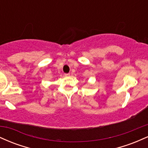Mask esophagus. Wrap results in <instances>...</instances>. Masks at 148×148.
<instances>
[{
	"instance_id": "1",
	"label": "esophagus",
	"mask_w": 148,
	"mask_h": 148,
	"mask_svg": "<svg viewBox=\"0 0 148 148\" xmlns=\"http://www.w3.org/2000/svg\"><path fill=\"white\" fill-rule=\"evenodd\" d=\"M64 76H70V74H64Z\"/></svg>"
}]
</instances>
